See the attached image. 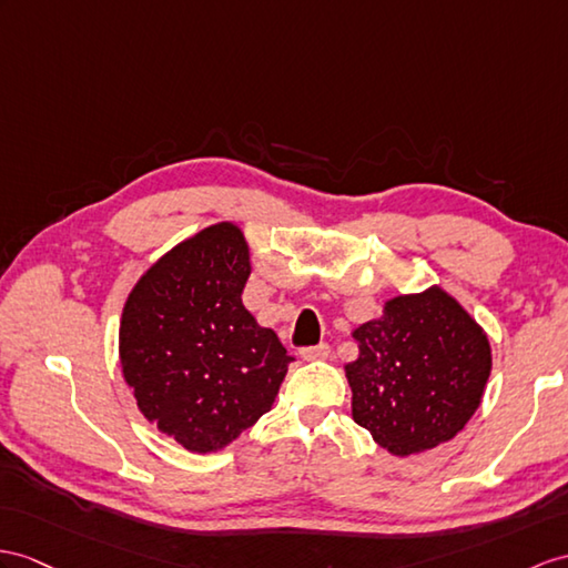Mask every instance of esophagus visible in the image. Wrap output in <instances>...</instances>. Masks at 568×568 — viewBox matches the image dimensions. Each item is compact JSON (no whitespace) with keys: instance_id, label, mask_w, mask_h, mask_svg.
<instances>
[{"instance_id":"1","label":"esophagus","mask_w":568,"mask_h":568,"mask_svg":"<svg viewBox=\"0 0 568 568\" xmlns=\"http://www.w3.org/2000/svg\"><path fill=\"white\" fill-rule=\"evenodd\" d=\"M301 356L303 362H325V358L329 356V347L323 342V344H315V347H306L301 349Z\"/></svg>"}]
</instances>
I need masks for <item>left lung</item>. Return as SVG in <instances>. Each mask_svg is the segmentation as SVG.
Returning <instances> with one entry per match:
<instances>
[{
  "mask_svg": "<svg viewBox=\"0 0 568 568\" xmlns=\"http://www.w3.org/2000/svg\"><path fill=\"white\" fill-rule=\"evenodd\" d=\"M352 337V417L393 455L446 444L477 412L491 373L487 332L440 286L390 298Z\"/></svg>",
  "mask_w": 568,
  "mask_h": 568,
  "instance_id": "8db88e82",
  "label": "left lung"
}]
</instances>
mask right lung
<instances>
[{
  "label": "right lung",
  "mask_w": 568,
  "mask_h": 568,
  "mask_svg": "<svg viewBox=\"0 0 568 568\" xmlns=\"http://www.w3.org/2000/svg\"><path fill=\"white\" fill-rule=\"evenodd\" d=\"M247 276L243 231L221 221L159 257L124 301V383L144 417L190 453H216L251 428L294 362L243 306Z\"/></svg>",
  "instance_id": "add662e5"
}]
</instances>
